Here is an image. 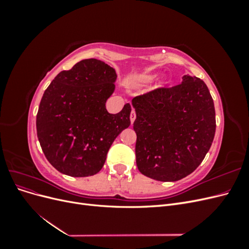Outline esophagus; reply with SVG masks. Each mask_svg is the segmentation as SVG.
Masks as SVG:
<instances>
[{
    "instance_id": "esophagus-1",
    "label": "esophagus",
    "mask_w": 249,
    "mask_h": 249,
    "mask_svg": "<svg viewBox=\"0 0 249 249\" xmlns=\"http://www.w3.org/2000/svg\"><path fill=\"white\" fill-rule=\"evenodd\" d=\"M130 118H131V124H134V122H135V119H136V113H135V111H134V110H132V112H131Z\"/></svg>"
}]
</instances>
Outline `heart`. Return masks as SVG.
<instances>
[{
    "label": "heart",
    "mask_w": 249,
    "mask_h": 249,
    "mask_svg": "<svg viewBox=\"0 0 249 249\" xmlns=\"http://www.w3.org/2000/svg\"><path fill=\"white\" fill-rule=\"evenodd\" d=\"M155 74H147V76H144L141 80L144 81V82H148V81H152L155 79Z\"/></svg>",
    "instance_id": "b5f03b06"
}]
</instances>
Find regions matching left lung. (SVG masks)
I'll use <instances>...</instances> for the list:
<instances>
[{
  "label": "left lung",
  "instance_id": "1",
  "mask_svg": "<svg viewBox=\"0 0 249 249\" xmlns=\"http://www.w3.org/2000/svg\"><path fill=\"white\" fill-rule=\"evenodd\" d=\"M139 171L161 182L182 179L196 169L212 145L215 108L206 83L184 76L173 87L134 97Z\"/></svg>",
  "mask_w": 249,
  "mask_h": 249
}]
</instances>
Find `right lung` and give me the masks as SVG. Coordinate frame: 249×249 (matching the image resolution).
Segmentation results:
<instances>
[{
  "instance_id": "add662e5",
  "label": "right lung",
  "mask_w": 249,
  "mask_h": 249,
  "mask_svg": "<svg viewBox=\"0 0 249 249\" xmlns=\"http://www.w3.org/2000/svg\"><path fill=\"white\" fill-rule=\"evenodd\" d=\"M116 72L97 59L62 71L44 91L36 115L37 137L53 167L83 178L99 172L113 141L131 124V105L110 114L106 102Z\"/></svg>"
}]
</instances>
